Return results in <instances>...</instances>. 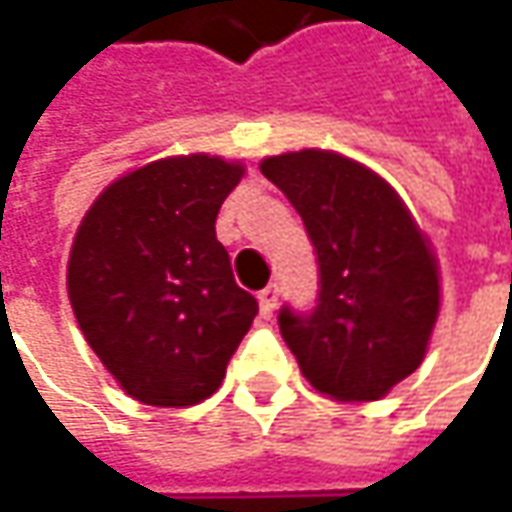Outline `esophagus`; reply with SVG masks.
I'll return each mask as SVG.
<instances>
[{
  "instance_id": "34e87169",
  "label": "esophagus",
  "mask_w": 512,
  "mask_h": 512,
  "mask_svg": "<svg viewBox=\"0 0 512 512\" xmlns=\"http://www.w3.org/2000/svg\"><path fill=\"white\" fill-rule=\"evenodd\" d=\"M279 302V287L267 285L262 293H259V307H262V316H273V307Z\"/></svg>"
}]
</instances>
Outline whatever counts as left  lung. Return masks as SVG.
Returning <instances> with one entry per match:
<instances>
[{"instance_id":"obj_1","label":"left lung","mask_w":512,"mask_h":512,"mask_svg":"<svg viewBox=\"0 0 512 512\" xmlns=\"http://www.w3.org/2000/svg\"><path fill=\"white\" fill-rule=\"evenodd\" d=\"M316 247L313 313L282 307L279 330L305 379L336 402H376L422 364L442 305L439 262L402 196L333 150L262 159Z\"/></svg>"}]
</instances>
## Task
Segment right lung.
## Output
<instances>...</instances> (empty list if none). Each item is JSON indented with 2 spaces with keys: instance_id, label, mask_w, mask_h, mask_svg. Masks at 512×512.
Masks as SVG:
<instances>
[{
  "instance_id": "add662e5",
  "label": "right lung",
  "mask_w": 512,
  "mask_h": 512,
  "mask_svg": "<svg viewBox=\"0 0 512 512\" xmlns=\"http://www.w3.org/2000/svg\"><path fill=\"white\" fill-rule=\"evenodd\" d=\"M242 176V162L207 153L150 162L110 182L73 236L70 307L136 402H205L259 313L216 239L219 207Z\"/></svg>"
}]
</instances>
